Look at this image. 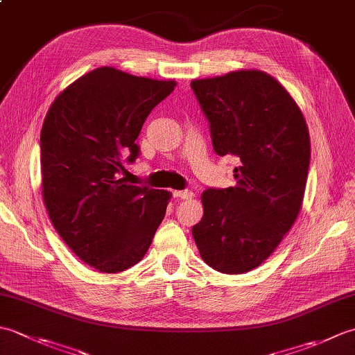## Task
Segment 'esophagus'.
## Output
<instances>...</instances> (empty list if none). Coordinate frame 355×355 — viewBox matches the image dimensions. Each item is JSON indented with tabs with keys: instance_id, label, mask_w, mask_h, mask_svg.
Returning a JSON list of instances; mask_svg holds the SVG:
<instances>
[{
	"instance_id": "esophagus-1",
	"label": "esophagus",
	"mask_w": 355,
	"mask_h": 355,
	"mask_svg": "<svg viewBox=\"0 0 355 355\" xmlns=\"http://www.w3.org/2000/svg\"><path fill=\"white\" fill-rule=\"evenodd\" d=\"M172 195L180 200H192L195 197V193L192 191H173Z\"/></svg>"
}]
</instances>
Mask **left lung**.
I'll return each instance as SVG.
<instances>
[{
	"label": "left lung",
	"mask_w": 355,
	"mask_h": 355,
	"mask_svg": "<svg viewBox=\"0 0 355 355\" xmlns=\"http://www.w3.org/2000/svg\"><path fill=\"white\" fill-rule=\"evenodd\" d=\"M218 155H233L236 186L206 189L192 227L202 261L225 275L247 273L281 244L302 207L310 134L288 92L259 70L191 82Z\"/></svg>",
	"instance_id": "1"
}]
</instances>
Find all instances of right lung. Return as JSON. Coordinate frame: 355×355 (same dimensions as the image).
<instances>
[{"instance_id":"add662e5","label":"right lung","mask_w":355,"mask_h":355,"mask_svg":"<svg viewBox=\"0 0 355 355\" xmlns=\"http://www.w3.org/2000/svg\"><path fill=\"white\" fill-rule=\"evenodd\" d=\"M173 80L101 67L59 94L41 130L42 197L50 220L80 261L119 273L141 261L171 192L120 178L140 154L135 139Z\"/></svg>"}]
</instances>
